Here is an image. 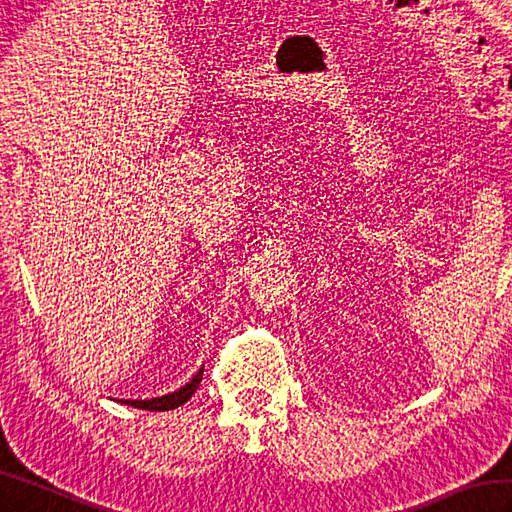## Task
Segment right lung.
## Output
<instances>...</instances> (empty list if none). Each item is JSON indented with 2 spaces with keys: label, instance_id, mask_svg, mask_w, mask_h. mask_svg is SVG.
Wrapping results in <instances>:
<instances>
[{
  "label": "right lung",
  "instance_id": "obj_1",
  "mask_svg": "<svg viewBox=\"0 0 512 512\" xmlns=\"http://www.w3.org/2000/svg\"><path fill=\"white\" fill-rule=\"evenodd\" d=\"M202 373H204V367L195 373L191 382H186L182 389L173 391L169 395L152 397V400H119V402L121 404H128V406H134V408H141V410H173V408H178L184 402L191 400V395L197 391L199 382H202Z\"/></svg>",
  "mask_w": 512,
  "mask_h": 512
}]
</instances>
